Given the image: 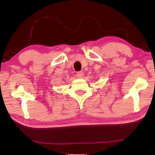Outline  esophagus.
Segmentation results:
<instances>
[{
    "label": "esophagus",
    "mask_w": 155,
    "mask_h": 155,
    "mask_svg": "<svg viewBox=\"0 0 155 155\" xmlns=\"http://www.w3.org/2000/svg\"><path fill=\"white\" fill-rule=\"evenodd\" d=\"M83 76H84V73H82V72H78L77 73V77L78 78H83Z\"/></svg>",
    "instance_id": "1"
}]
</instances>
